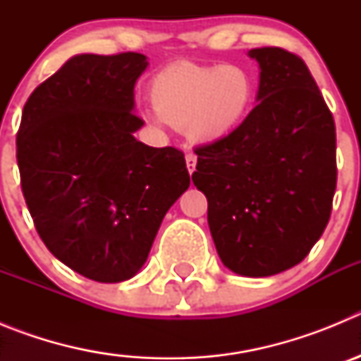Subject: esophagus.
Returning a JSON list of instances; mask_svg holds the SVG:
<instances>
[{"label": "esophagus", "mask_w": 361, "mask_h": 361, "mask_svg": "<svg viewBox=\"0 0 361 361\" xmlns=\"http://www.w3.org/2000/svg\"><path fill=\"white\" fill-rule=\"evenodd\" d=\"M186 166H188V171H190V173H193V171H195V166H197L195 153H186Z\"/></svg>", "instance_id": "1"}]
</instances>
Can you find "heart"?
<instances>
[{"instance_id":"1","label":"heart","mask_w":361,"mask_h":361,"mask_svg":"<svg viewBox=\"0 0 361 361\" xmlns=\"http://www.w3.org/2000/svg\"><path fill=\"white\" fill-rule=\"evenodd\" d=\"M149 97L157 116L191 141L212 145L237 132L253 108L255 85L233 65L175 63L153 78Z\"/></svg>"}]
</instances>
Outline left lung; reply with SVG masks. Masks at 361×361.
I'll return each instance as SVG.
<instances>
[{"label": "left lung", "instance_id": "left-lung-1", "mask_svg": "<svg viewBox=\"0 0 361 361\" xmlns=\"http://www.w3.org/2000/svg\"><path fill=\"white\" fill-rule=\"evenodd\" d=\"M258 104L228 139L195 148L193 184L208 199L220 260L233 273L271 276L304 260L329 222L336 130L302 57L250 50Z\"/></svg>", "mask_w": 361, "mask_h": 361}]
</instances>
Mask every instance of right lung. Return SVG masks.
Segmentation results:
<instances>
[{"mask_svg":"<svg viewBox=\"0 0 361 361\" xmlns=\"http://www.w3.org/2000/svg\"><path fill=\"white\" fill-rule=\"evenodd\" d=\"M146 56H73L25 103L16 139L21 190L50 253L95 282L145 266L166 212L190 186L184 153L133 137Z\"/></svg>","mask_w":361,"mask_h":361,"instance_id":"1","label":"right lung"}]
</instances>
